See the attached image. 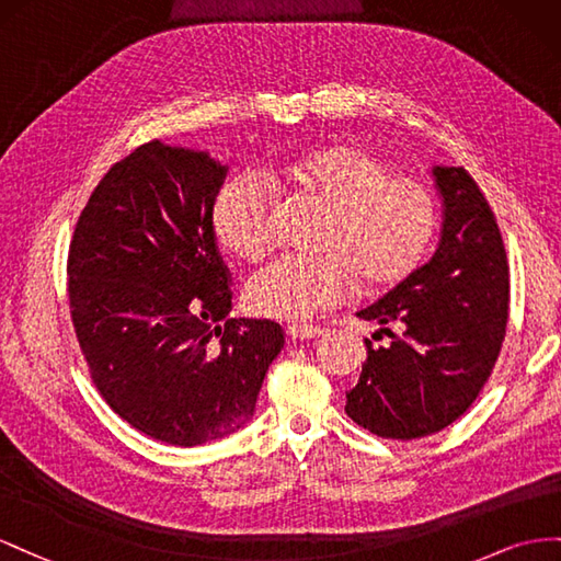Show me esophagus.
Listing matches in <instances>:
<instances>
[{"label":"esophagus","instance_id":"34e87169","mask_svg":"<svg viewBox=\"0 0 561 561\" xmlns=\"http://www.w3.org/2000/svg\"><path fill=\"white\" fill-rule=\"evenodd\" d=\"M286 335H289L291 341H310V339H319V335H324V329L308 327V324H294L286 329Z\"/></svg>","mask_w":561,"mask_h":561}]
</instances>
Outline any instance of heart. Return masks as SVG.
Instances as JSON below:
<instances>
[{"instance_id":"obj_1","label":"heart","mask_w":561,"mask_h":561,"mask_svg":"<svg viewBox=\"0 0 561 561\" xmlns=\"http://www.w3.org/2000/svg\"><path fill=\"white\" fill-rule=\"evenodd\" d=\"M302 195L331 209L324 259L289 255L261 270L247 289L249 306L282 322H310L355 291L411 277L437 232V197L423 181L397 175L378 152L339 142L284 162ZM218 242L244 261H261L277 244L279 195L265 175L249 171L218 190L211 209Z\"/></svg>"}]
</instances>
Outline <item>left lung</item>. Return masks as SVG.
Masks as SVG:
<instances>
[{
    "mask_svg": "<svg viewBox=\"0 0 561 561\" xmlns=\"http://www.w3.org/2000/svg\"><path fill=\"white\" fill-rule=\"evenodd\" d=\"M435 179L444 199L435 255L357 312L392 341H364L366 364L345 394V413L382 439H421L458 421L505 341L510 267L499 222L466 169L435 167Z\"/></svg>",
    "mask_w": 561,
    "mask_h": 561,
    "instance_id": "1",
    "label": "left lung"
}]
</instances>
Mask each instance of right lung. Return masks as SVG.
Returning <instances> with one entry per match:
<instances>
[{
    "instance_id": "1",
    "label": "right lung",
    "mask_w": 561,
    "mask_h": 561,
    "mask_svg": "<svg viewBox=\"0 0 561 561\" xmlns=\"http://www.w3.org/2000/svg\"><path fill=\"white\" fill-rule=\"evenodd\" d=\"M222 179L209 154L150 140L107 169L70 239V317L93 386L173 446L242 427L284 347L277 322L226 319L232 275L211 220Z\"/></svg>"
}]
</instances>
